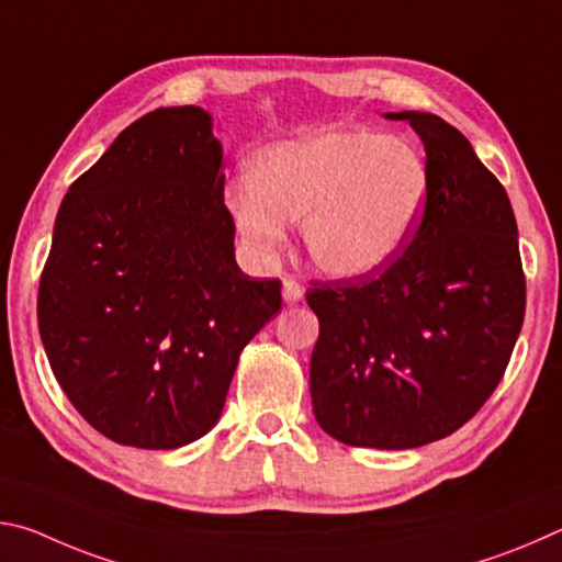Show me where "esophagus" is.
<instances>
[{"mask_svg": "<svg viewBox=\"0 0 562 562\" xmlns=\"http://www.w3.org/2000/svg\"><path fill=\"white\" fill-rule=\"evenodd\" d=\"M282 297H284V302H288V304L300 302V300L304 297V288H302V284H300L297 280L288 278V280L282 282Z\"/></svg>", "mask_w": 562, "mask_h": 562, "instance_id": "1", "label": "esophagus"}]
</instances>
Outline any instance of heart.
Instances as JSON below:
<instances>
[{
    "label": "heart",
    "mask_w": 562,
    "mask_h": 562,
    "mask_svg": "<svg viewBox=\"0 0 562 562\" xmlns=\"http://www.w3.org/2000/svg\"><path fill=\"white\" fill-rule=\"evenodd\" d=\"M424 156L402 138L359 128H322L262 148L250 178L225 190L247 258L272 265L302 221V245L319 272L367 278L414 240L429 205Z\"/></svg>",
    "instance_id": "1"
}]
</instances>
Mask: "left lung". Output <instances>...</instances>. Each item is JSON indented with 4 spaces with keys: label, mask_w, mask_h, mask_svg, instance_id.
<instances>
[{
    "label": "left lung",
    "mask_w": 562,
    "mask_h": 562,
    "mask_svg": "<svg viewBox=\"0 0 562 562\" xmlns=\"http://www.w3.org/2000/svg\"><path fill=\"white\" fill-rule=\"evenodd\" d=\"M408 121L431 193L412 245L384 272L315 282L310 361L317 424L361 449L439 441L486 404L526 315L518 225L506 190L469 138L426 111Z\"/></svg>",
    "instance_id": "8db88e82"
}]
</instances>
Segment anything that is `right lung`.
<instances>
[{
	"label": "right lung",
	"mask_w": 562,
	"mask_h": 562,
	"mask_svg": "<svg viewBox=\"0 0 562 562\" xmlns=\"http://www.w3.org/2000/svg\"><path fill=\"white\" fill-rule=\"evenodd\" d=\"M223 146L201 106L133 121L74 180L40 282V335L93 429L180 449L223 414L237 357L282 307L235 262Z\"/></svg>",
	"instance_id": "add662e5"
}]
</instances>
